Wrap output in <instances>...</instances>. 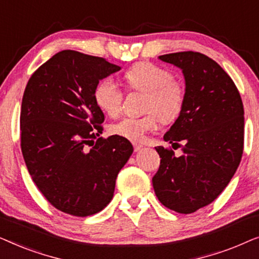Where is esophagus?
Listing matches in <instances>:
<instances>
[{
	"instance_id": "1",
	"label": "esophagus",
	"mask_w": 259,
	"mask_h": 259,
	"mask_svg": "<svg viewBox=\"0 0 259 259\" xmlns=\"http://www.w3.org/2000/svg\"><path fill=\"white\" fill-rule=\"evenodd\" d=\"M133 146H134V151H136V152L140 151L141 148H143V146H141L140 144H137V143H133Z\"/></svg>"
}]
</instances>
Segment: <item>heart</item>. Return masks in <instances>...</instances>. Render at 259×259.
Segmentation results:
<instances>
[{"label":"heart","instance_id":"heart-1","mask_svg":"<svg viewBox=\"0 0 259 259\" xmlns=\"http://www.w3.org/2000/svg\"><path fill=\"white\" fill-rule=\"evenodd\" d=\"M130 90L146 94L141 118H125L111 126V133L130 141H143L146 133L157 128L158 119L162 123L178 119L185 104V87L173 79L168 69L151 62H139L123 75ZM122 91L112 77L101 80L95 87L94 100L107 115L114 116L121 109Z\"/></svg>","mask_w":259,"mask_h":259}]
</instances>
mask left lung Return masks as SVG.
<instances>
[{
	"label": "left lung",
	"instance_id": "left-lung-1",
	"mask_svg": "<svg viewBox=\"0 0 259 259\" xmlns=\"http://www.w3.org/2000/svg\"><path fill=\"white\" fill-rule=\"evenodd\" d=\"M182 69L185 104L164 140L183 154L155 147L160 166L152 179L155 196L169 210L192 213L211 204L232 179L243 154L242 98L224 69L208 56L180 52L159 56Z\"/></svg>",
	"mask_w": 259,
	"mask_h": 259
}]
</instances>
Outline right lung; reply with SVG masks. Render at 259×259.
Listing matches in <instances>:
<instances>
[{"instance_id": "obj_1", "label": "right lung", "mask_w": 259, "mask_h": 259, "mask_svg": "<svg viewBox=\"0 0 259 259\" xmlns=\"http://www.w3.org/2000/svg\"><path fill=\"white\" fill-rule=\"evenodd\" d=\"M120 69L98 56L62 51L35 70L24 90V161L46 199L65 213L87 217L104 210L133 153L132 144L121 137L94 141L105 120L95 104V87Z\"/></svg>"}]
</instances>
